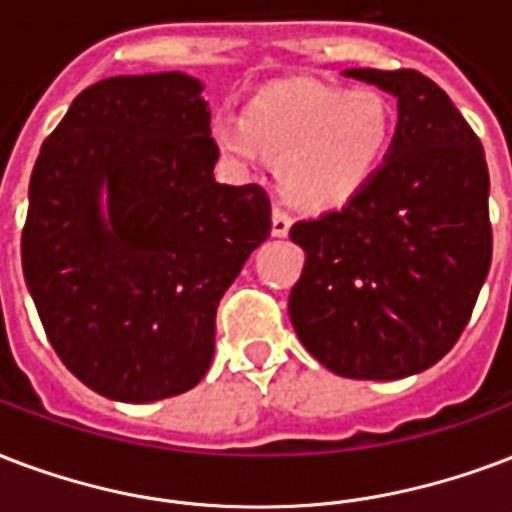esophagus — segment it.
I'll use <instances>...</instances> for the list:
<instances>
[{
  "instance_id": "esophagus-1",
  "label": "esophagus",
  "mask_w": 512,
  "mask_h": 512,
  "mask_svg": "<svg viewBox=\"0 0 512 512\" xmlns=\"http://www.w3.org/2000/svg\"><path fill=\"white\" fill-rule=\"evenodd\" d=\"M290 228H292V217L284 212V209H279V206H276V209H273V217H271V233L276 236V239H284V236L290 233Z\"/></svg>"
}]
</instances>
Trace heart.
Listing matches in <instances>:
<instances>
[{"instance_id":"1","label":"heart","mask_w":512,"mask_h":512,"mask_svg":"<svg viewBox=\"0 0 512 512\" xmlns=\"http://www.w3.org/2000/svg\"><path fill=\"white\" fill-rule=\"evenodd\" d=\"M212 136L239 166H252L260 152L273 158L290 201L333 209L376 174L392 139V107L376 91L290 80L263 88L241 117H217Z\"/></svg>"}]
</instances>
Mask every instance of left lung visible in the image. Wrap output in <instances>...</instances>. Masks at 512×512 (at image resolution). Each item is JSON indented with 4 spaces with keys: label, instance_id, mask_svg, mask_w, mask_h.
<instances>
[{
    "label": "left lung",
    "instance_id": "1",
    "mask_svg": "<svg viewBox=\"0 0 512 512\" xmlns=\"http://www.w3.org/2000/svg\"><path fill=\"white\" fill-rule=\"evenodd\" d=\"M397 101L392 144L338 212L292 225L300 343L335 376L395 381L443 360L491 265L489 169L446 91L416 69H346Z\"/></svg>",
    "mask_w": 512,
    "mask_h": 512
}]
</instances>
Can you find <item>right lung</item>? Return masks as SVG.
Wrapping results in <instances>:
<instances>
[{"mask_svg": "<svg viewBox=\"0 0 512 512\" xmlns=\"http://www.w3.org/2000/svg\"><path fill=\"white\" fill-rule=\"evenodd\" d=\"M204 83L107 77L45 139L21 257L48 341L88 389L155 403L193 389L214 317L271 233L257 185H220Z\"/></svg>", "mask_w": 512, "mask_h": 512, "instance_id": "obj_1", "label": "right lung"}]
</instances>
